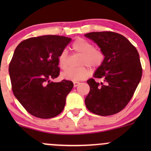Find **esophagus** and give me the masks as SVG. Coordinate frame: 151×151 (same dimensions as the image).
I'll list each match as a JSON object with an SVG mask.
<instances>
[{"label": "esophagus", "mask_w": 151, "mask_h": 151, "mask_svg": "<svg viewBox=\"0 0 151 151\" xmlns=\"http://www.w3.org/2000/svg\"><path fill=\"white\" fill-rule=\"evenodd\" d=\"M79 84H80V83H79V82H77V81H75V82H74V87H77V86H78Z\"/></svg>", "instance_id": "esophagus-1"}]
</instances>
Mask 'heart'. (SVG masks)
Here are the masks:
<instances>
[{
    "label": "heart",
    "instance_id": "b5f03b06",
    "mask_svg": "<svg viewBox=\"0 0 151 151\" xmlns=\"http://www.w3.org/2000/svg\"><path fill=\"white\" fill-rule=\"evenodd\" d=\"M71 48L75 52L82 55L80 65H87L93 68H96L102 64L104 55L100 49L93 47L91 42L82 38L77 39L71 45ZM58 65L61 69H65L68 66V52L62 50L58 58ZM90 71L87 67L80 66L76 68H68L61 73V77L70 81H77L88 77Z\"/></svg>",
    "mask_w": 151,
    "mask_h": 151
}]
</instances>
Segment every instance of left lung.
<instances>
[{
  "mask_svg": "<svg viewBox=\"0 0 151 151\" xmlns=\"http://www.w3.org/2000/svg\"><path fill=\"white\" fill-rule=\"evenodd\" d=\"M101 48L104 55L102 64L93 77L87 81L90 92L85 100L90 112L101 116L121 112L130 101L142 74L136 47L126 37L112 31L91 32L85 35Z\"/></svg>",
  "mask_w": 151,
  "mask_h": 151,
  "instance_id": "1",
  "label": "left lung"
}]
</instances>
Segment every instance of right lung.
Segmentation results:
<instances>
[{"label":"right lung","instance_id":"1","mask_svg":"<svg viewBox=\"0 0 151 151\" xmlns=\"http://www.w3.org/2000/svg\"><path fill=\"white\" fill-rule=\"evenodd\" d=\"M71 41L66 36L47 35L25 39L15 49L9 66L12 91L36 118H54L64 109L74 84L70 80H51L59 76L58 58Z\"/></svg>","mask_w":151,"mask_h":151}]
</instances>
